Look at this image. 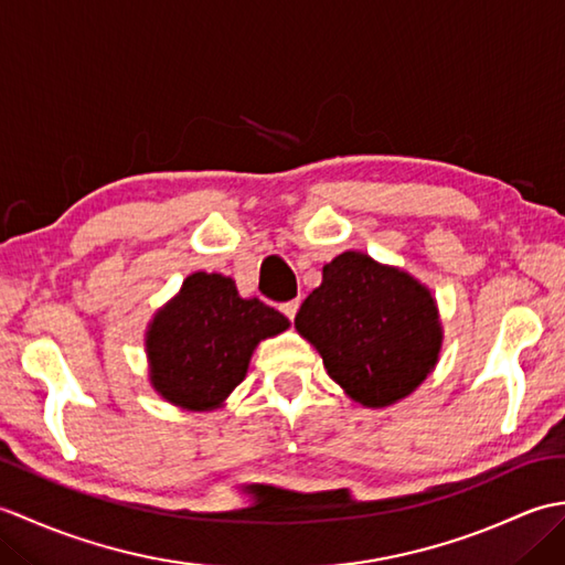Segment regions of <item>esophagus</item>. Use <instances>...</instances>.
<instances>
[{"mask_svg":"<svg viewBox=\"0 0 565 565\" xmlns=\"http://www.w3.org/2000/svg\"><path fill=\"white\" fill-rule=\"evenodd\" d=\"M298 306H301V301H298V298H294V301H286V303H281V313L289 318V320H294L296 313H298Z\"/></svg>","mask_w":565,"mask_h":565,"instance_id":"obj_1","label":"esophagus"}]
</instances>
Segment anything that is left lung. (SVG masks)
Wrapping results in <instances>:
<instances>
[{
	"label": "left lung",
	"mask_w": 565,
	"mask_h": 565,
	"mask_svg": "<svg viewBox=\"0 0 565 565\" xmlns=\"http://www.w3.org/2000/svg\"><path fill=\"white\" fill-rule=\"evenodd\" d=\"M328 374L366 407L411 395L437 366V301L415 276L364 252H342L322 267V284L296 316Z\"/></svg>",
	"instance_id": "8db88e82"
}]
</instances>
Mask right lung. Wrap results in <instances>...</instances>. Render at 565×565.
<instances>
[{"instance_id": "obj_1", "label": "right lung", "mask_w": 565, "mask_h": 565, "mask_svg": "<svg viewBox=\"0 0 565 565\" xmlns=\"http://www.w3.org/2000/svg\"><path fill=\"white\" fill-rule=\"evenodd\" d=\"M291 322L259 298H243L223 274L196 271L146 332L150 383L167 403L213 411L245 379L255 347Z\"/></svg>"}]
</instances>
